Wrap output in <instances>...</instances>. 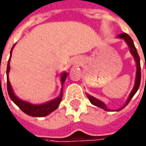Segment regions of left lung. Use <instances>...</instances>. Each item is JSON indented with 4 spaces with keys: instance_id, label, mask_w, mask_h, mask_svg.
<instances>
[{
    "instance_id": "8db88e82",
    "label": "left lung",
    "mask_w": 146,
    "mask_h": 146,
    "mask_svg": "<svg viewBox=\"0 0 146 146\" xmlns=\"http://www.w3.org/2000/svg\"><path fill=\"white\" fill-rule=\"evenodd\" d=\"M117 37L119 38H121V39H123L129 45V48L130 49V52L132 53V55L134 57V59H135L136 61V64H137V72H136V79H135V85H134V87H133V89L131 91V93L129 94V98L126 100V102H125V104L121 108H120L118 110H117L116 111H119V110H121L122 109H124L125 107L127 106L128 104H129V102H130V100L132 99V98L134 96V94L137 93V91L139 89V86H140V83H141V65H140V57L139 55H138V53H137V49H136V47L134 44H133V40L132 38L129 36L128 35L127 33H121V34H119L117 36ZM145 68H146V65H145ZM146 80V78H145ZM87 97L89 98V100H90V102L95 106H98L100 107V108H102L103 110H105L106 111H111L110 109H108L107 106H106V104L104 103V102H102V101H100V100H98L97 98H94V97H92V96H90V94H87Z\"/></svg>"
}]
</instances>
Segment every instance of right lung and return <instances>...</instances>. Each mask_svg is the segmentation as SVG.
Masks as SVG:
<instances>
[{
  "mask_svg": "<svg viewBox=\"0 0 146 146\" xmlns=\"http://www.w3.org/2000/svg\"><path fill=\"white\" fill-rule=\"evenodd\" d=\"M14 45L13 46V48L11 49L10 56H9V61H8V65H7V90H8V94L9 95V98L26 114L29 115L31 117H38L47 116L50 113H52V111H54L57 109V107H58L59 104L61 102V99H62L63 88H61L60 95L57 98L53 99L52 101H50V102H46V103H44V104H40V105H33V104H31L29 102L22 101L19 98H17L13 93V90L12 89V86H11L10 82H9V70H10V65H10V58L11 56H12V51H13V48L14 47ZM67 75H68L67 73H63L61 74L60 81H61L62 86H63L65 79L67 77Z\"/></svg>",
  "mask_w": 146,
  "mask_h": 146,
  "instance_id": "1",
  "label": "right lung"
}]
</instances>
